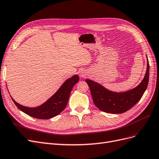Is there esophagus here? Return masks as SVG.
<instances>
[{
    "mask_svg": "<svg viewBox=\"0 0 159 159\" xmlns=\"http://www.w3.org/2000/svg\"><path fill=\"white\" fill-rule=\"evenodd\" d=\"M80 76L81 77V78H83V77H85L87 75V74H86V72L84 71V70H81L80 71Z\"/></svg>",
    "mask_w": 159,
    "mask_h": 159,
    "instance_id": "esophagus-1",
    "label": "esophagus"
}]
</instances>
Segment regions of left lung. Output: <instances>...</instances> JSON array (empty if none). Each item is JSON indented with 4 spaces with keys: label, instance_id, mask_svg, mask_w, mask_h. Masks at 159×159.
Listing matches in <instances>:
<instances>
[{
    "label": "left lung",
    "instance_id": "left-lung-1",
    "mask_svg": "<svg viewBox=\"0 0 159 159\" xmlns=\"http://www.w3.org/2000/svg\"><path fill=\"white\" fill-rule=\"evenodd\" d=\"M147 71L141 82L137 87L124 92H114L100 84L89 79L85 82L89 85L93 103L102 111L119 114L132 108L142 98L147 89L149 79V64L148 57Z\"/></svg>",
    "mask_w": 159,
    "mask_h": 159
}]
</instances>
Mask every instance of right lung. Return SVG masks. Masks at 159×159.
<instances>
[{
    "instance_id": "obj_1",
    "label": "right lung",
    "mask_w": 159,
    "mask_h": 159,
    "mask_svg": "<svg viewBox=\"0 0 159 159\" xmlns=\"http://www.w3.org/2000/svg\"><path fill=\"white\" fill-rule=\"evenodd\" d=\"M80 78L78 75L64 81L56 92L46 102L38 107H28L17 103L12 97L13 102L22 112L36 119H48L59 115L66 107L70 95L74 85L78 82Z\"/></svg>"
}]
</instances>
